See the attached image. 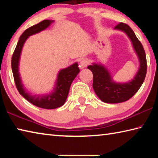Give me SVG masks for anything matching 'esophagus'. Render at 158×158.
<instances>
[{
  "mask_svg": "<svg viewBox=\"0 0 158 158\" xmlns=\"http://www.w3.org/2000/svg\"><path fill=\"white\" fill-rule=\"evenodd\" d=\"M89 61L88 59H86V58H85V59H83L81 60V62H80V64H79V67L81 68V69L85 68V67H87V65H89Z\"/></svg>",
  "mask_w": 158,
  "mask_h": 158,
  "instance_id": "1",
  "label": "esophagus"
}]
</instances>
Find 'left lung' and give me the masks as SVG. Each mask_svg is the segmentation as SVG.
Masks as SVG:
<instances>
[{"instance_id": "obj_1", "label": "left lung", "mask_w": 158, "mask_h": 158, "mask_svg": "<svg viewBox=\"0 0 158 158\" xmlns=\"http://www.w3.org/2000/svg\"><path fill=\"white\" fill-rule=\"evenodd\" d=\"M114 29L124 32L130 38L138 56L139 68L131 81L118 83L114 81L111 73L102 64L93 63L92 65L88 66L93 74V87L96 95L104 102L110 104L123 102L132 98L142 85L147 70L145 51L132 28L126 23H120Z\"/></svg>"}]
</instances>
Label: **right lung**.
<instances>
[{
	"instance_id": "add662e5",
	"label": "right lung",
	"mask_w": 158,
	"mask_h": 158,
	"mask_svg": "<svg viewBox=\"0 0 158 158\" xmlns=\"http://www.w3.org/2000/svg\"><path fill=\"white\" fill-rule=\"evenodd\" d=\"M53 22V20H43L37 24L26 29L19 37V40L18 41L12 57V73L19 93L29 102L38 107L47 109H56L65 104L72 83L79 73L78 63H75L68 68L60 69L57 75L53 90L47 95H32L25 89L21 81L19 65L21 51L28 37L45 30Z\"/></svg>"
}]
</instances>
